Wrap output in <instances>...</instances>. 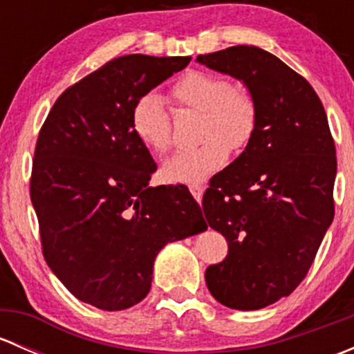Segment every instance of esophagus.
Returning <instances> with one entry per match:
<instances>
[{
  "instance_id": "34e87169",
  "label": "esophagus",
  "mask_w": 354,
  "mask_h": 354,
  "mask_svg": "<svg viewBox=\"0 0 354 354\" xmlns=\"http://www.w3.org/2000/svg\"><path fill=\"white\" fill-rule=\"evenodd\" d=\"M190 192H192V195H194V198L197 200V202H202V195H203L202 185H197V183L190 185Z\"/></svg>"
}]
</instances>
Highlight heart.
Listing matches in <instances>:
<instances>
[{"label": "heart", "mask_w": 354, "mask_h": 354, "mask_svg": "<svg viewBox=\"0 0 354 354\" xmlns=\"http://www.w3.org/2000/svg\"><path fill=\"white\" fill-rule=\"evenodd\" d=\"M180 108L200 113L198 140L190 151L178 152L162 167V176L174 183H200L227 162L231 151H241L259 127L255 94L241 82H227L205 70H190L171 87ZM135 137L144 147L164 156L173 144L171 118L162 99L154 92L140 95L130 113Z\"/></svg>", "instance_id": "obj_1"}]
</instances>
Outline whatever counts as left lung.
Instances as JSON below:
<instances>
[{
    "label": "left lung",
    "mask_w": 354,
    "mask_h": 354,
    "mask_svg": "<svg viewBox=\"0 0 354 354\" xmlns=\"http://www.w3.org/2000/svg\"><path fill=\"white\" fill-rule=\"evenodd\" d=\"M197 62L243 80L259 104L253 138L202 198L205 221L227 241L226 259L205 270L210 295L259 310L305 279L334 219V138L308 80L270 53L233 46Z\"/></svg>",
    "instance_id": "obj_1"
}]
</instances>
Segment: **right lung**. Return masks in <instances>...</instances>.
Listing matches in <instances>:
<instances>
[{"mask_svg":"<svg viewBox=\"0 0 354 354\" xmlns=\"http://www.w3.org/2000/svg\"><path fill=\"white\" fill-rule=\"evenodd\" d=\"M190 56L128 55L70 85L39 131L30 200L42 255L75 298L116 312L147 296L157 253L205 230L187 187H149L157 169L130 113Z\"/></svg>","mask_w":354,"mask_h":354,"instance_id":"right-lung-1","label":"right lung"}]
</instances>
